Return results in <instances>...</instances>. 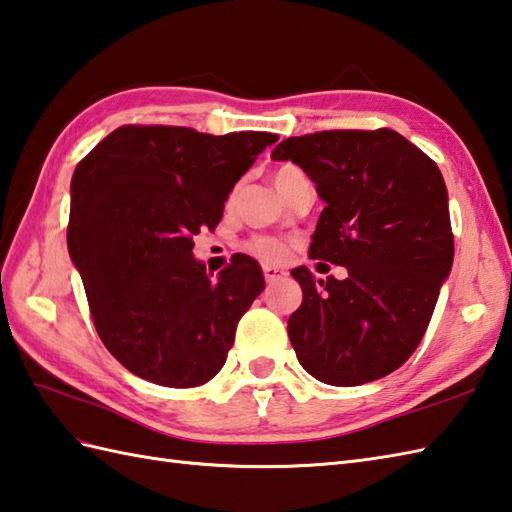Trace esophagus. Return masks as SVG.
<instances>
[{
	"instance_id": "34e87169",
	"label": "esophagus",
	"mask_w": 512,
	"mask_h": 512,
	"mask_svg": "<svg viewBox=\"0 0 512 512\" xmlns=\"http://www.w3.org/2000/svg\"><path fill=\"white\" fill-rule=\"evenodd\" d=\"M285 275H288V272L281 270V268H277V266H264V277H266V281H268V283L277 281V279H283Z\"/></svg>"
}]
</instances>
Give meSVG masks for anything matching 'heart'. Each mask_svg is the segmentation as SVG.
Here are the masks:
<instances>
[{
  "label": "heart",
  "mask_w": 512,
  "mask_h": 512,
  "mask_svg": "<svg viewBox=\"0 0 512 512\" xmlns=\"http://www.w3.org/2000/svg\"><path fill=\"white\" fill-rule=\"evenodd\" d=\"M301 170L294 168V165H281V168H277L275 172H272V183H275L277 192L283 196L285 192V185H288L290 178L294 174H299ZM246 251L255 255L257 259L266 261V264H281V261L288 259V253H290V246L285 244L283 240H279V237H270V235H259V237H253L251 242L246 244Z\"/></svg>",
  "instance_id": "obj_1"
}]
</instances>
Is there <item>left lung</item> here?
Wrapping results in <instances>:
<instances>
[{"mask_svg":"<svg viewBox=\"0 0 512 512\" xmlns=\"http://www.w3.org/2000/svg\"><path fill=\"white\" fill-rule=\"evenodd\" d=\"M310 176L325 202L310 257L347 268L292 270L303 303L288 320L301 366L329 386H360L406 362L454 264L447 187L436 163L390 128L325 130L272 150Z\"/></svg>","mask_w":512,"mask_h":512,"instance_id":"left-lung-1","label":"left lung"}]
</instances>
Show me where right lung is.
Listing matches in <instances>:
<instances>
[{"label": "right lung", "mask_w": 512, "mask_h": 512, "mask_svg": "<svg viewBox=\"0 0 512 512\" xmlns=\"http://www.w3.org/2000/svg\"><path fill=\"white\" fill-rule=\"evenodd\" d=\"M279 137L207 135L181 126H122L71 176L67 248L93 325L113 358L146 382L207 384L227 362L237 320L266 288L235 255L213 279L192 237Z\"/></svg>", "instance_id": "right-lung-1"}]
</instances>
